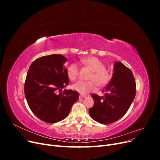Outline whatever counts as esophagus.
Listing matches in <instances>:
<instances>
[{
  "label": "esophagus",
  "instance_id": "esophagus-1",
  "mask_svg": "<svg viewBox=\"0 0 160 160\" xmlns=\"http://www.w3.org/2000/svg\"><path fill=\"white\" fill-rule=\"evenodd\" d=\"M87 98V95H80V96H79V98H80V99H83V98Z\"/></svg>",
  "mask_w": 160,
  "mask_h": 160
}]
</instances>
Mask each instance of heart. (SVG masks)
Instances as JSON below:
<instances>
[{
	"label": "heart",
	"instance_id": "b5f03b06",
	"mask_svg": "<svg viewBox=\"0 0 160 160\" xmlns=\"http://www.w3.org/2000/svg\"><path fill=\"white\" fill-rule=\"evenodd\" d=\"M81 63L88 67L92 72L89 77V79L92 81L77 82L72 85V89L81 94H86L93 91L96 85L98 88H103L107 85L111 80V75L105 69V65L99 59L95 57H89L81 60ZM79 73V69L77 64H71L67 69V74L69 79L74 81L77 79ZM96 84H95V83Z\"/></svg>",
	"mask_w": 160,
	"mask_h": 160
}]
</instances>
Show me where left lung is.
Returning <instances> with one entry per match:
<instances>
[{
	"label": "left lung",
	"mask_w": 160,
	"mask_h": 160,
	"mask_svg": "<svg viewBox=\"0 0 160 160\" xmlns=\"http://www.w3.org/2000/svg\"><path fill=\"white\" fill-rule=\"evenodd\" d=\"M109 83L103 89L104 96L91 95L94 101L89 113L93 120L101 124H110L127 113L136 93L132 71L122 62L115 61Z\"/></svg>",
	"instance_id": "8db88e82"
}]
</instances>
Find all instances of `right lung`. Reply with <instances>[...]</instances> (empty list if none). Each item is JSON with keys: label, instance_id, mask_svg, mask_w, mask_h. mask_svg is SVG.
Returning a JSON list of instances; mask_svg holds the SVG:
<instances>
[{"label": "right lung", "instance_id": "1", "mask_svg": "<svg viewBox=\"0 0 160 160\" xmlns=\"http://www.w3.org/2000/svg\"><path fill=\"white\" fill-rule=\"evenodd\" d=\"M67 59L53 54L32 62L25 83V95L30 109L37 118L55 123L68 116L79 95L77 91L62 89L69 85L65 63ZM59 90L61 92L57 94Z\"/></svg>", "mask_w": 160, "mask_h": 160}]
</instances>
